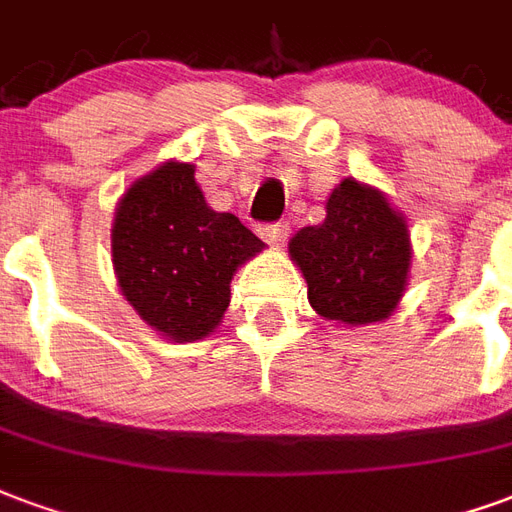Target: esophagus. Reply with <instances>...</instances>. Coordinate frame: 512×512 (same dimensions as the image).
I'll return each mask as SVG.
<instances>
[{"label":"esophagus","mask_w":512,"mask_h":512,"mask_svg":"<svg viewBox=\"0 0 512 512\" xmlns=\"http://www.w3.org/2000/svg\"><path fill=\"white\" fill-rule=\"evenodd\" d=\"M261 237H264V242H270L272 248H283V242L289 240V226L286 223L261 226Z\"/></svg>","instance_id":"obj_1"}]
</instances>
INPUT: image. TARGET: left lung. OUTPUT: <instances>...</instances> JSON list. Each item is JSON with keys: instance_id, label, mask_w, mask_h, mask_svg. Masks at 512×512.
<instances>
[{"instance_id": "1", "label": "left lung", "mask_w": 512, "mask_h": 512, "mask_svg": "<svg viewBox=\"0 0 512 512\" xmlns=\"http://www.w3.org/2000/svg\"><path fill=\"white\" fill-rule=\"evenodd\" d=\"M327 218L289 240L324 322L365 327L390 319L409 286L412 240L404 212L382 190L346 177L324 204Z\"/></svg>"}]
</instances>
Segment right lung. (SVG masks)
<instances>
[{
  "label": "right lung",
  "instance_id": "obj_1",
  "mask_svg": "<svg viewBox=\"0 0 512 512\" xmlns=\"http://www.w3.org/2000/svg\"><path fill=\"white\" fill-rule=\"evenodd\" d=\"M196 166L166 160L130 182L111 223L119 292L166 341L193 343L218 330L231 278L264 242L204 199Z\"/></svg>",
  "mask_w": 512,
  "mask_h": 512
}]
</instances>
